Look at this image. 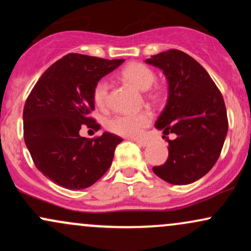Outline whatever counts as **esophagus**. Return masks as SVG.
Instances as JSON below:
<instances>
[{"mask_svg":"<svg viewBox=\"0 0 251 251\" xmlns=\"http://www.w3.org/2000/svg\"><path fill=\"white\" fill-rule=\"evenodd\" d=\"M137 144L139 146H143V148H145V146L150 145V142H148V140H137Z\"/></svg>","mask_w":251,"mask_h":251,"instance_id":"1","label":"esophagus"}]
</instances>
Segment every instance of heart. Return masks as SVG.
<instances>
[{
  "label": "heart",
  "mask_w": 251,
  "mask_h": 251,
  "mask_svg": "<svg viewBox=\"0 0 251 251\" xmlns=\"http://www.w3.org/2000/svg\"><path fill=\"white\" fill-rule=\"evenodd\" d=\"M124 80L133 85L140 91H149L155 81L154 72L144 65V63L134 62L126 66L122 71ZM109 83L107 80L102 79L97 82L93 91V100L98 107H105L108 100ZM152 117L149 112H139V113L118 114L111 118L106 126L113 133L127 138H138L143 134L144 129L151 124Z\"/></svg>",
  "instance_id": "1"
}]
</instances>
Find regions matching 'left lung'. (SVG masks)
I'll use <instances>...</instances> for the list:
<instances>
[{
    "label": "left lung",
    "instance_id": "obj_1",
    "mask_svg": "<svg viewBox=\"0 0 251 251\" xmlns=\"http://www.w3.org/2000/svg\"><path fill=\"white\" fill-rule=\"evenodd\" d=\"M146 63L163 71L169 83L165 108L155 122L168 139L169 157L153 172L175 185H186L205 176L220 157L227 132L226 103L208 72L178 50L162 51Z\"/></svg>",
    "mask_w": 251,
    "mask_h": 251
}]
</instances>
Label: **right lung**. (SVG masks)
I'll return each mask as SVG.
<instances>
[{
    "label": "right lung",
    "instance_id": "obj_1",
    "mask_svg": "<svg viewBox=\"0 0 251 251\" xmlns=\"http://www.w3.org/2000/svg\"><path fill=\"white\" fill-rule=\"evenodd\" d=\"M124 61L67 54L31 89L24 108L25 143L37 170L57 185L86 189L111 166L122 138L103 132L88 139L79 132L83 127L100 128L89 117L94 109V87Z\"/></svg>",
    "mask_w": 251,
    "mask_h": 251
}]
</instances>
